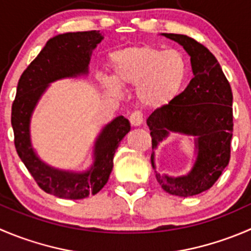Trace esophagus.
I'll use <instances>...</instances> for the list:
<instances>
[{"label": "esophagus", "mask_w": 251, "mask_h": 251, "mask_svg": "<svg viewBox=\"0 0 251 251\" xmlns=\"http://www.w3.org/2000/svg\"><path fill=\"white\" fill-rule=\"evenodd\" d=\"M130 123L132 126H141L143 124V115L140 111H133L130 115Z\"/></svg>", "instance_id": "obj_1"}]
</instances>
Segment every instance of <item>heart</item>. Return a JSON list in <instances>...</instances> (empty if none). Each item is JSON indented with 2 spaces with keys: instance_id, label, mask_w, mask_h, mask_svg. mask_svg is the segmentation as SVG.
Returning a JSON list of instances; mask_svg holds the SVG:
<instances>
[{
  "instance_id": "heart-1",
  "label": "heart",
  "mask_w": 251,
  "mask_h": 251,
  "mask_svg": "<svg viewBox=\"0 0 251 251\" xmlns=\"http://www.w3.org/2000/svg\"><path fill=\"white\" fill-rule=\"evenodd\" d=\"M114 79L124 88L137 87V99L148 110H158L172 103L181 91L189 74L184 53L154 45H136L111 53ZM111 79L103 81L110 93L119 94Z\"/></svg>"
}]
</instances>
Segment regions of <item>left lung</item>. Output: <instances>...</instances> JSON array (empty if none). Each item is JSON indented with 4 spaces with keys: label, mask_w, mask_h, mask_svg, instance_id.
Segmentation results:
<instances>
[{
    "label": "left lung",
    "mask_w": 251,
    "mask_h": 251,
    "mask_svg": "<svg viewBox=\"0 0 251 251\" xmlns=\"http://www.w3.org/2000/svg\"><path fill=\"white\" fill-rule=\"evenodd\" d=\"M185 49L190 56L194 78L185 91L147 119L155 150L170 132L196 136V160L186 175L155 177L162 189L175 196H194L208 190L230 159L233 136V94L217 58L195 39L181 34H162ZM154 165V152L151 155Z\"/></svg>",
    "instance_id": "obj_1"
}]
</instances>
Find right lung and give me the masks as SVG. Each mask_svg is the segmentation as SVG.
Wrapping results in <instances>:
<instances>
[{
    "label": "right lung",
    "instance_id": "1",
    "mask_svg": "<svg viewBox=\"0 0 251 251\" xmlns=\"http://www.w3.org/2000/svg\"><path fill=\"white\" fill-rule=\"evenodd\" d=\"M103 36L99 30L65 33L51 38L22 74L12 104L11 123L19 158L45 193L61 199L79 200L96 195L108 182L120 141L130 131V123L118 116L105 125L94 143V162L82 173L55 169L36 155L30 142V118L39 99L57 79L88 74L92 50Z\"/></svg>",
    "mask_w": 251,
    "mask_h": 251
}]
</instances>
